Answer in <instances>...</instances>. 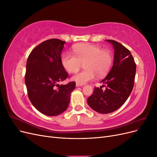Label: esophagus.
<instances>
[{
    "label": "esophagus",
    "instance_id": "esophagus-1",
    "mask_svg": "<svg viewBox=\"0 0 157 157\" xmlns=\"http://www.w3.org/2000/svg\"><path fill=\"white\" fill-rule=\"evenodd\" d=\"M83 84H80V83H78V82H77L76 83V86H83Z\"/></svg>",
    "mask_w": 157,
    "mask_h": 157
}]
</instances>
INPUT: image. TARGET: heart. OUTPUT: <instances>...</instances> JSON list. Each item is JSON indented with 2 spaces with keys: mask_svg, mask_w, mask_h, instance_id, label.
Returning a JSON list of instances; mask_svg holds the SVG:
<instances>
[{
  "mask_svg": "<svg viewBox=\"0 0 157 157\" xmlns=\"http://www.w3.org/2000/svg\"><path fill=\"white\" fill-rule=\"evenodd\" d=\"M73 50L75 55L65 52L61 57V62L67 72L72 73L77 72L84 63L86 69L73 77L76 82L84 84L94 79L96 75L103 77L111 69L113 56L110 51L90 43L75 45Z\"/></svg>",
  "mask_w": 157,
  "mask_h": 157,
  "instance_id": "obj_1",
  "label": "heart"
}]
</instances>
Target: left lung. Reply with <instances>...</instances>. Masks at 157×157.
Returning a JSON list of instances; mask_svg holds the SVG:
<instances>
[{"instance_id": "8db88e82", "label": "left lung", "mask_w": 157, "mask_h": 157, "mask_svg": "<svg viewBox=\"0 0 157 157\" xmlns=\"http://www.w3.org/2000/svg\"><path fill=\"white\" fill-rule=\"evenodd\" d=\"M115 49L112 69L101 82L105 90L94 87L87 102L93 110L99 113H110L120 108L127 100L134 85L136 65L131 52L113 40H107Z\"/></svg>"}]
</instances>
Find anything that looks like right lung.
<instances>
[{"mask_svg":"<svg viewBox=\"0 0 157 157\" xmlns=\"http://www.w3.org/2000/svg\"><path fill=\"white\" fill-rule=\"evenodd\" d=\"M65 42L57 39L42 42L31 51L27 61L28 97L38 111L48 116L58 115L67 109L76 86L75 82L58 84L69 77L61 62Z\"/></svg>","mask_w":157,"mask_h":157,"instance_id":"add662e5","label":"right lung"}]
</instances>
